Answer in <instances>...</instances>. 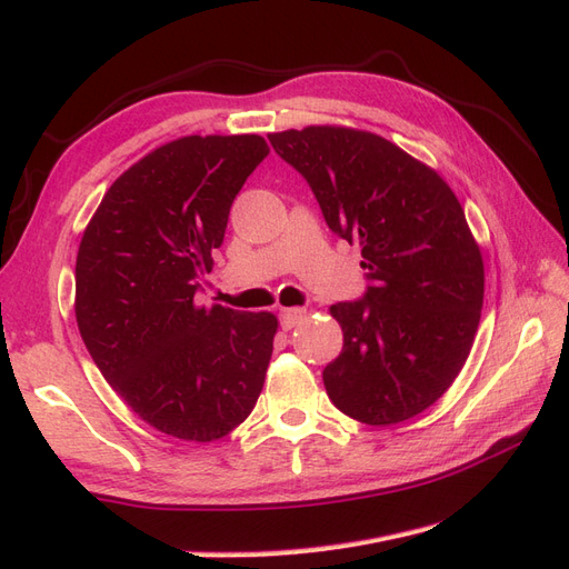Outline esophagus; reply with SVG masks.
<instances>
[{
  "instance_id": "obj_1",
  "label": "esophagus",
  "mask_w": 569,
  "mask_h": 569,
  "mask_svg": "<svg viewBox=\"0 0 569 569\" xmlns=\"http://www.w3.org/2000/svg\"><path fill=\"white\" fill-rule=\"evenodd\" d=\"M303 318H306L303 308H282V311H280V325H282V330H284V332L295 330V327H297Z\"/></svg>"
}]
</instances>
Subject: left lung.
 <instances>
[{"mask_svg":"<svg viewBox=\"0 0 569 569\" xmlns=\"http://www.w3.org/2000/svg\"><path fill=\"white\" fill-rule=\"evenodd\" d=\"M268 140L313 189L327 228L363 249L366 295L330 308L343 347L322 370L327 396L366 425L416 418L468 360L485 301L460 201L380 134L311 126Z\"/></svg>","mask_w":569,"mask_h":569,"instance_id":"obj_1","label":"left lung"}]
</instances>
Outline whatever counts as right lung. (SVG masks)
<instances>
[{"label": "right lung", "mask_w": 569, "mask_h": 569, "mask_svg": "<svg viewBox=\"0 0 569 569\" xmlns=\"http://www.w3.org/2000/svg\"><path fill=\"white\" fill-rule=\"evenodd\" d=\"M270 153L258 134L182 137L147 153L101 199L76 263V320L104 380L137 416L216 441L261 396L278 318L199 306L230 206Z\"/></svg>", "instance_id": "add662e5"}]
</instances>
